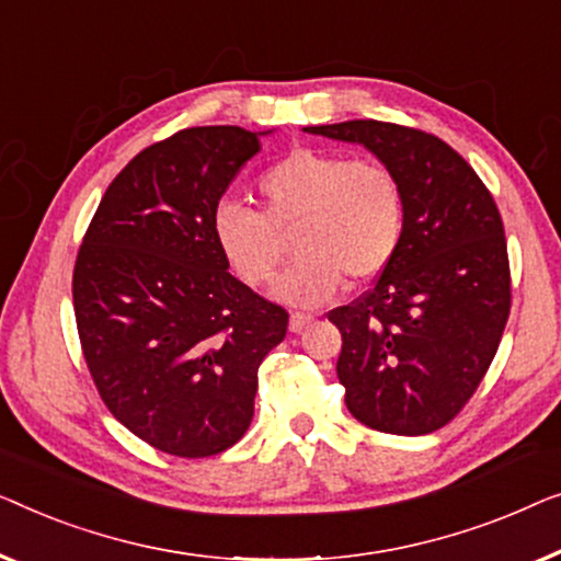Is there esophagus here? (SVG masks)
Masks as SVG:
<instances>
[{
  "label": "esophagus",
  "mask_w": 561,
  "mask_h": 561,
  "mask_svg": "<svg viewBox=\"0 0 561 561\" xmlns=\"http://www.w3.org/2000/svg\"><path fill=\"white\" fill-rule=\"evenodd\" d=\"M312 320H314V314H310V312H291L289 330H291V333H302V330L310 325Z\"/></svg>",
  "instance_id": "esophagus-1"
}]
</instances>
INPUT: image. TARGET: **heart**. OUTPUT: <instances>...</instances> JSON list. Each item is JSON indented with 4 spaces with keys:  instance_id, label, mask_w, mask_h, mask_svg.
Instances as JSON below:
<instances>
[{
    "instance_id": "heart-1",
    "label": "heart",
    "mask_w": 561,
    "mask_h": 561,
    "mask_svg": "<svg viewBox=\"0 0 561 561\" xmlns=\"http://www.w3.org/2000/svg\"><path fill=\"white\" fill-rule=\"evenodd\" d=\"M262 208L220 201L210 231L233 272L264 287L295 231L299 256L284 272L277 295L291 305H320L348 274L363 282L391 264L404 239L407 198L397 170L376 157L299 147L256 178Z\"/></svg>"
}]
</instances>
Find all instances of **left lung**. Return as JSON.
<instances>
[{"label": "left lung", "mask_w": 561, "mask_h": 561, "mask_svg": "<svg viewBox=\"0 0 561 561\" xmlns=\"http://www.w3.org/2000/svg\"><path fill=\"white\" fill-rule=\"evenodd\" d=\"M305 131L358 141L404 185L397 256L374 287L328 320L343 335L337 378L348 412L389 435H430L476 393L508 322L511 266L499 205L435 134L376 119Z\"/></svg>", "instance_id": "1"}]
</instances>
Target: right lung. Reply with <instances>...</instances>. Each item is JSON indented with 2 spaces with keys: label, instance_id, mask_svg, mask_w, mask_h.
Segmentation results:
<instances>
[{
  "label": "right lung",
  "instance_id": "1",
  "mask_svg": "<svg viewBox=\"0 0 561 561\" xmlns=\"http://www.w3.org/2000/svg\"><path fill=\"white\" fill-rule=\"evenodd\" d=\"M241 126L154 141L106 187L73 270V310L99 397L131 435L175 457L236 445L254 416L259 366L289 312L228 272L210 216L259 154Z\"/></svg>",
  "mask_w": 561,
  "mask_h": 561
}]
</instances>
